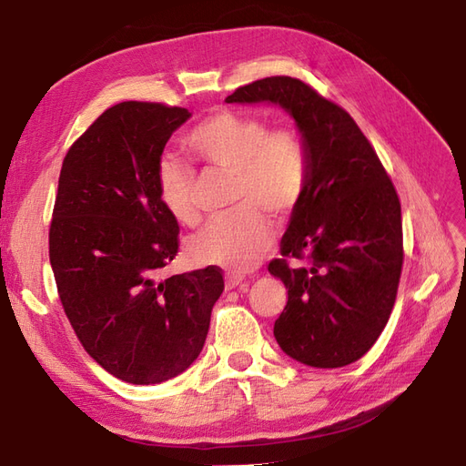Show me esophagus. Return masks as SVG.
<instances>
[{"mask_svg": "<svg viewBox=\"0 0 466 466\" xmlns=\"http://www.w3.org/2000/svg\"><path fill=\"white\" fill-rule=\"evenodd\" d=\"M225 286H228V289L245 286V278L243 276H228V279H225Z\"/></svg>", "mask_w": 466, "mask_h": 466, "instance_id": "esophagus-1", "label": "esophagus"}]
</instances>
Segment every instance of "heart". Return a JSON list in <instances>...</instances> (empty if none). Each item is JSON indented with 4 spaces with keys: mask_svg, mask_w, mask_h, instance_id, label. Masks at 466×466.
Wrapping results in <instances>:
<instances>
[{
    "mask_svg": "<svg viewBox=\"0 0 466 466\" xmlns=\"http://www.w3.org/2000/svg\"><path fill=\"white\" fill-rule=\"evenodd\" d=\"M187 146L209 171L233 175L237 208L231 216L209 221L192 238V258L229 272L252 270L272 247V228L264 214L286 219L305 196L311 159L303 136L291 126L270 128L260 115L219 108L194 126ZM157 188L177 221H198L196 175L187 163L163 157L157 167Z\"/></svg>",
    "mask_w": 466,
    "mask_h": 466,
    "instance_id": "1",
    "label": "heart"
}]
</instances>
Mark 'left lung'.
Returning a JSON list of instances; mask_svg holds the SVG:
<instances>
[{
  "label": "left lung",
  "instance_id": "8db88e82",
  "mask_svg": "<svg viewBox=\"0 0 466 466\" xmlns=\"http://www.w3.org/2000/svg\"><path fill=\"white\" fill-rule=\"evenodd\" d=\"M228 103H276L305 139L311 177L268 272L288 303L274 322L279 348L311 368L368 354L390 317L402 272L400 200L370 139L348 112L301 79L274 76ZM288 258L306 264L291 267Z\"/></svg>",
  "mask_w": 466,
  "mask_h": 466
}]
</instances>
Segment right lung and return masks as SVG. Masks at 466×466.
<instances>
[{
	"mask_svg": "<svg viewBox=\"0 0 466 466\" xmlns=\"http://www.w3.org/2000/svg\"><path fill=\"white\" fill-rule=\"evenodd\" d=\"M180 106L106 108L62 163L48 245L66 317L87 354L132 385L177 377L204 348L223 291L218 266L161 279L178 252V221L157 188Z\"/></svg>",
	"mask_w": 466,
	"mask_h": 466,
	"instance_id": "obj_1",
	"label": "right lung"
}]
</instances>
